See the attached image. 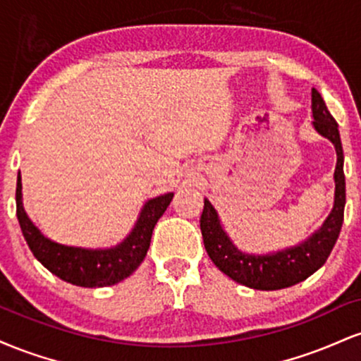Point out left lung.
<instances>
[{
  "label": "left lung",
  "instance_id": "1",
  "mask_svg": "<svg viewBox=\"0 0 361 361\" xmlns=\"http://www.w3.org/2000/svg\"><path fill=\"white\" fill-rule=\"evenodd\" d=\"M312 127L317 134L333 142L336 149V169H334V202L333 209L322 226L314 231L305 241L292 247L267 255L241 251L224 229L217 210L209 200H204V212L200 217V229L204 235L207 255L215 267L229 279L244 287L256 290H280L292 287L309 279L326 263L333 251L343 226V214L346 204L345 156L336 120L327 110L321 93L312 88Z\"/></svg>",
  "mask_w": 361,
  "mask_h": 361
}]
</instances>
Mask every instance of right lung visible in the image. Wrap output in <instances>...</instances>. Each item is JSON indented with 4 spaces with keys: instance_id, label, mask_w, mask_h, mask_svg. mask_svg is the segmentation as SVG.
<instances>
[{
    "instance_id": "1",
    "label": "right lung",
    "mask_w": 361,
    "mask_h": 361,
    "mask_svg": "<svg viewBox=\"0 0 361 361\" xmlns=\"http://www.w3.org/2000/svg\"><path fill=\"white\" fill-rule=\"evenodd\" d=\"M173 195L169 192L147 200L130 233L115 246L100 250L66 246L45 238L25 212L20 173L16 178V217L28 247L49 271L78 287H109L130 276L146 258L152 231L171 204Z\"/></svg>"
}]
</instances>
